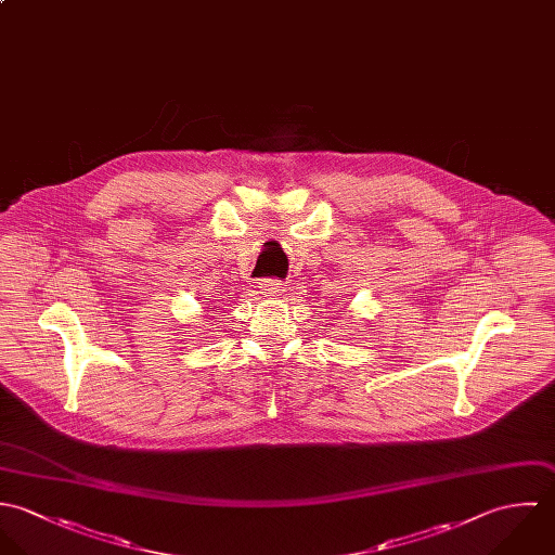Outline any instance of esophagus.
<instances>
[{
	"label": "esophagus",
	"instance_id": "1",
	"mask_svg": "<svg viewBox=\"0 0 555 555\" xmlns=\"http://www.w3.org/2000/svg\"><path fill=\"white\" fill-rule=\"evenodd\" d=\"M283 292H285V283H281L276 279H266L259 283V294L263 298H279V296H283Z\"/></svg>",
	"mask_w": 555,
	"mask_h": 555
}]
</instances>
